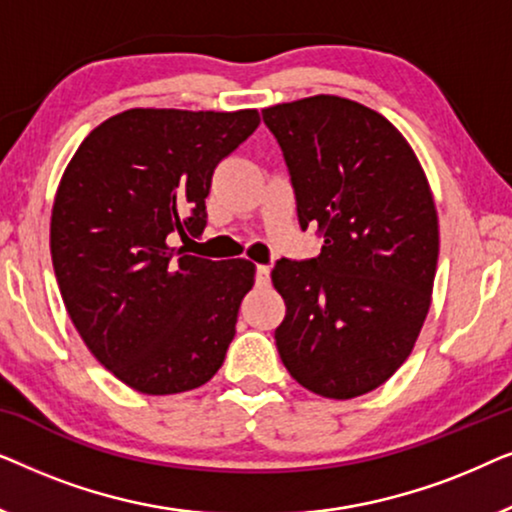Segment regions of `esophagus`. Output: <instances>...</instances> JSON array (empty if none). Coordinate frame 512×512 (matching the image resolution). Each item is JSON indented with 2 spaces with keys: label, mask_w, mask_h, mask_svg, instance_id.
Wrapping results in <instances>:
<instances>
[{
  "label": "esophagus",
  "mask_w": 512,
  "mask_h": 512,
  "mask_svg": "<svg viewBox=\"0 0 512 512\" xmlns=\"http://www.w3.org/2000/svg\"><path fill=\"white\" fill-rule=\"evenodd\" d=\"M256 284L268 286L270 284V268L268 265H256Z\"/></svg>",
  "instance_id": "obj_1"
}]
</instances>
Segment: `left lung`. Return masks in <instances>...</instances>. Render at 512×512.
<instances>
[{
    "instance_id": "1",
    "label": "left lung",
    "mask_w": 512,
    "mask_h": 512,
    "mask_svg": "<svg viewBox=\"0 0 512 512\" xmlns=\"http://www.w3.org/2000/svg\"><path fill=\"white\" fill-rule=\"evenodd\" d=\"M263 123L289 167L300 228L324 233L319 256L272 268L286 305L279 356L314 394H368L403 366L429 312L438 263L429 181L401 132L345 97L277 104Z\"/></svg>"
}]
</instances>
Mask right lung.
Instances as JSON below:
<instances>
[{
    "mask_svg": "<svg viewBox=\"0 0 512 512\" xmlns=\"http://www.w3.org/2000/svg\"><path fill=\"white\" fill-rule=\"evenodd\" d=\"M261 123L256 109H128L83 139L51 216L62 300L90 354L151 396L212 380L254 263L170 247L207 226L212 174Z\"/></svg>",
    "mask_w": 512,
    "mask_h": 512,
    "instance_id": "obj_1",
    "label": "right lung"
}]
</instances>
